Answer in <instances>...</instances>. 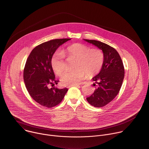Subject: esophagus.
<instances>
[{
  "instance_id": "esophagus-1",
  "label": "esophagus",
  "mask_w": 149,
  "mask_h": 149,
  "mask_svg": "<svg viewBox=\"0 0 149 149\" xmlns=\"http://www.w3.org/2000/svg\"><path fill=\"white\" fill-rule=\"evenodd\" d=\"M79 86V85H78V84H75V85H70V86H68L67 88H70V87H71V86Z\"/></svg>"
}]
</instances>
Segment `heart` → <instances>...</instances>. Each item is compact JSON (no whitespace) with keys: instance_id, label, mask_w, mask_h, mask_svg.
I'll return each instance as SVG.
<instances>
[{"instance_id":"heart-1","label":"heart","mask_w":149,"mask_h":149,"mask_svg":"<svg viewBox=\"0 0 149 149\" xmlns=\"http://www.w3.org/2000/svg\"><path fill=\"white\" fill-rule=\"evenodd\" d=\"M68 58H75L74 63L75 69L67 71L61 76V81L65 86L78 84L86 76L93 77L101 70L104 63L105 56L100 48H91L80 43H75L68 47L64 52ZM63 53H56L52 60V65L55 73L60 76L66 68Z\"/></svg>"}]
</instances>
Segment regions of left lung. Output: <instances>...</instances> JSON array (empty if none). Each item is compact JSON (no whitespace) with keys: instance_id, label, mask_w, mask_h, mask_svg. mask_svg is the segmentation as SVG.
<instances>
[{"instance_id":"obj_1","label":"left lung","mask_w":149,"mask_h":149,"mask_svg":"<svg viewBox=\"0 0 149 149\" xmlns=\"http://www.w3.org/2000/svg\"><path fill=\"white\" fill-rule=\"evenodd\" d=\"M102 49L105 60L102 68L97 75L92 79L95 81L93 85L96 86L94 92L86 97L89 104L96 108L103 107L118 94L125 75V68L122 60L116 49L100 41L84 39Z\"/></svg>"}]
</instances>
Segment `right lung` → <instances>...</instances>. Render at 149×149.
Instances as JSON below:
<instances>
[{
  "mask_svg": "<svg viewBox=\"0 0 149 149\" xmlns=\"http://www.w3.org/2000/svg\"><path fill=\"white\" fill-rule=\"evenodd\" d=\"M70 40L54 39L41 43L33 49L27 59L23 70L26 89L33 100L44 107L50 108L58 105L68 90L48 86L59 82L52 66V57L61 44Z\"/></svg>",
  "mask_w": 149,
  "mask_h": 149,
  "instance_id": "obj_1",
  "label": "right lung"
}]
</instances>
